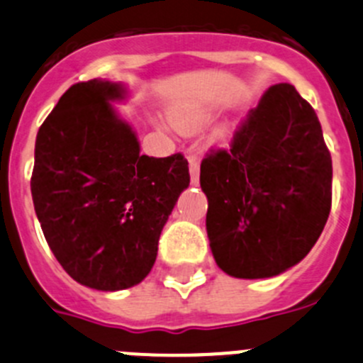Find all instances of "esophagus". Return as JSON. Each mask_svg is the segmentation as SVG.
Returning a JSON list of instances; mask_svg holds the SVG:
<instances>
[{
    "mask_svg": "<svg viewBox=\"0 0 363 363\" xmlns=\"http://www.w3.org/2000/svg\"><path fill=\"white\" fill-rule=\"evenodd\" d=\"M189 161V174H191V184L196 186L200 182V160L199 156L191 155L188 158Z\"/></svg>",
    "mask_w": 363,
    "mask_h": 363,
    "instance_id": "34e87169",
    "label": "esophagus"
}]
</instances>
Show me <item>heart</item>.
Listing matches in <instances>:
<instances>
[{"mask_svg":"<svg viewBox=\"0 0 363 363\" xmlns=\"http://www.w3.org/2000/svg\"><path fill=\"white\" fill-rule=\"evenodd\" d=\"M211 119V112L205 107H179L172 111V123L177 130L191 133L202 128Z\"/></svg>","mask_w":363,"mask_h":363,"instance_id":"b5f03b06","label":"heart"}]
</instances>
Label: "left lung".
I'll list each match as a JSON object with an SVG mask.
<instances>
[{"label":"left lung","instance_id":"obj_1","mask_svg":"<svg viewBox=\"0 0 363 363\" xmlns=\"http://www.w3.org/2000/svg\"><path fill=\"white\" fill-rule=\"evenodd\" d=\"M216 263L239 279L283 274L313 250L332 205V158L314 108L291 84L270 86L230 151L200 167Z\"/></svg>","mask_w":363,"mask_h":363}]
</instances>
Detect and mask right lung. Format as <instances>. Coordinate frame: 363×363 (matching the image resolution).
Instances as JSON below:
<instances>
[{
  "mask_svg": "<svg viewBox=\"0 0 363 363\" xmlns=\"http://www.w3.org/2000/svg\"><path fill=\"white\" fill-rule=\"evenodd\" d=\"M126 96L121 82L73 84L35 144L31 195L47 244L69 277L100 291L145 279L189 186L182 155H140L137 133L112 107Z\"/></svg>",
  "mask_w": 363,
  "mask_h": 363,
  "instance_id": "obj_1",
  "label": "right lung"
}]
</instances>
